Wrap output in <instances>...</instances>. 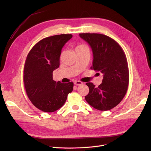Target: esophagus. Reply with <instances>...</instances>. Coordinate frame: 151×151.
<instances>
[{
    "instance_id": "34e87169",
    "label": "esophagus",
    "mask_w": 151,
    "mask_h": 151,
    "mask_svg": "<svg viewBox=\"0 0 151 151\" xmlns=\"http://www.w3.org/2000/svg\"><path fill=\"white\" fill-rule=\"evenodd\" d=\"M83 84V83H82L81 81H76L74 82V84L76 85V86H81V85H82Z\"/></svg>"
}]
</instances>
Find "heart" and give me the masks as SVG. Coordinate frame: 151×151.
I'll return each instance as SVG.
<instances>
[{"instance_id": "b5f03b06", "label": "heart", "mask_w": 151, "mask_h": 151, "mask_svg": "<svg viewBox=\"0 0 151 151\" xmlns=\"http://www.w3.org/2000/svg\"><path fill=\"white\" fill-rule=\"evenodd\" d=\"M83 46H84V45H79V46H77V47H83Z\"/></svg>"}]
</instances>
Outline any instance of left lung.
Returning a JSON list of instances; mask_svg holds the SVG:
<instances>
[{
  "label": "left lung",
  "mask_w": 151,
  "mask_h": 151,
  "mask_svg": "<svg viewBox=\"0 0 151 151\" xmlns=\"http://www.w3.org/2000/svg\"><path fill=\"white\" fill-rule=\"evenodd\" d=\"M93 53L92 70L103 74L102 83L96 87L86 83L89 94L85 99L91 106L101 111L109 110L119 104L125 96L129 83L126 55L115 40L99 33H80Z\"/></svg>",
  "instance_id": "1"
}]
</instances>
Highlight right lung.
Masks as SVG:
<instances>
[{"instance_id":"add662e5","label":"right lung","mask_w":151,"mask_h":151,"mask_svg":"<svg viewBox=\"0 0 151 151\" xmlns=\"http://www.w3.org/2000/svg\"><path fill=\"white\" fill-rule=\"evenodd\" d=\"M72 37L70 34H62L43 38L27 55L24 88L31 102L42 111L51 113L60 108L73 90L72 82L63 84L53 80V72L60 65L62 49Z\"/></svg>"}]
</instances>
